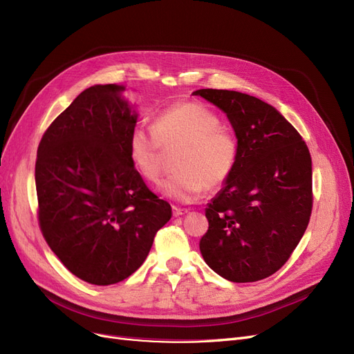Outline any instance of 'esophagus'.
I'll use <instances>...</instances> for the list:
<instances>
[{
    "instance_id": "obj_1",
    "label": "esophagus",
    "mask_w": 354,
    "mask_h": 354,
    "mask_svg": "<svg viewBox=\"0 0 354 354\" xmlns=\"http://www.w3.org/2000/svg\"><path fill=\"white\" fill-rule=\"evenodd\" d=\"M189 209L187 208H180V207H173V216L174 217H180V216H185L187 214Z\"/></svg>"
}]
</instances>
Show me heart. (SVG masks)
<instances>
[{
  "instance_id": "b5f03b06",
  "label": "heart",
  "mask_w": 354,
  "mask_h": 354,
  "mask_svg": "<svg viewBox=\"0 0 354 354\" xmlns=\"http://www.w3.org/2000/svg\"><path fill=\"white\" fill-rule=\"evenodd\" d=\"M183 146L176 159L177 173L159 185L164 196L189 203L208 189L226 183L238 159L233 136L220 127V118L199 102H181L160 112L153 130L137 125L128 137V155L147 181L159 178L162 147Z\"/></svg>"
}]
</instances>
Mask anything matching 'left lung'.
I'll return each instance as SVG.
<instances>
[{"label": "left lung", "instance_id": "left-lung-1", "mask_svg": "<svg viewBox=\"0 0 354 354\" xmlns=\"http://www.w3.org/2000/svg\"><path fill=\"white\" fill-rule=\"evenodd\" d=\"M238 138L233 173L205 208L203 260L230 282L269 277L288 261L312 214V158L283 115L254 95L203 88Z\"/></svg>", "mask_w": 354, "mask_h": 354}]
</instances>
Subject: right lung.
I'll return each instance as SVG.
<instances>
[{
    "mask_svg": "<svg viewBox=\"0 0 354 354\" xmlns=\"http://www.w3.org/2000/svg\"><path fill=\"white\" fill-rule=\"evenodd\" d=\"M124 91L118 84L84 90L51 122L37 152L41 232L71 273L100 286L133 274L173 214L128 155L138 113Z\"/></svg>",
    "mask_w": 354,
    "mask_h": 354,
    "instance_id": "1",
    "label": "right lung"
}]
</instances>
